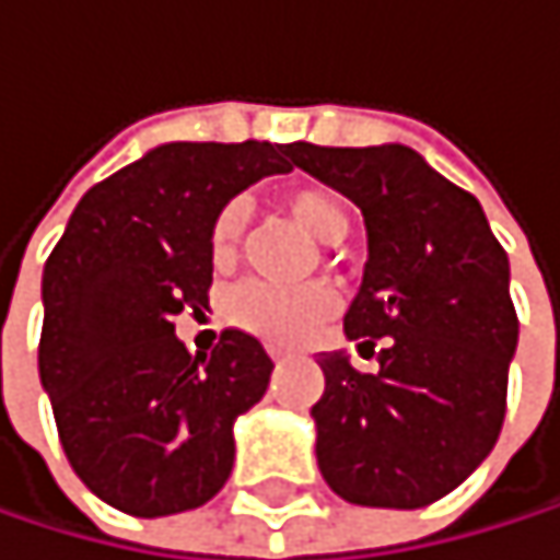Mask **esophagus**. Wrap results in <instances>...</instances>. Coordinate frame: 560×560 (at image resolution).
Masks as SVG:
<instances>
[{"label":"esophagus","instance_id":"1","mask_svg":"<svg viewBox=\"0 0 560 560\" xmlns=\"http://www.w3.org/2000/svg\"><path fill=\"white\" fill-rule=\"evenodd\" d=\"M270 357L280 363V360H287V350H283V347H270Z\"/></svg>","mask_w":560,"mask_h":560}]
</instances>
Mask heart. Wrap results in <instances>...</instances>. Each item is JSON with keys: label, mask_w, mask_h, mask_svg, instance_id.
Here are the masks:
<instances>
[{"label": "heart", "mask_w": 560, "mask_h": 560, "mask_svg": "<svg viewBox=\"0 0 560 560\" xmlns=\"http://www.w3.org/2000/svg\"><path fill=\"white\" fill-rule=\"evenodd\" d=\"M290 220L317 243H337L350 230V210L337 192L324 186H296L283 197ZM243 233V207L226 203L210 226L213 264H230ZM334 311V293L320 283L311 287H273V283H243L226 300V317L233 327L273 340L300 343L311 337Z\"/></svg>", "instance_id": "b5f03b06"}]
</instances>
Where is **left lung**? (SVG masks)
I'll list each match as a JSON object with an SVG mask.
<instances>
[{"label": "left lung", "mask_w": 560, "mask_h": 560, "mask_svg": "<svg viewBox=\"0 0 560 560\" xmlns=\"http://www.w3.org/2000/svg\"><path fill=\"white\" fill-rule=\"evenodd\" d=\"M290 160L363 213L368 267L347 340H381L377 374L320 353L311 407L324 481L350 504L413 511L491 454L517 350L511 267L481 203L400 143H290Z\"/></svg>", "instance_id": "8db88e82"}]
</instances>
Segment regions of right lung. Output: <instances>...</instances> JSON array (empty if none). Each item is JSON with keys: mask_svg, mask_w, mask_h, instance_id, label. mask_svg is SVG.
Listing matches in <instances>:
<instances>
[{"mask_svg": "<svg viewBox=\"0 0 560 560\" xmlns=\"http://www.w3.org/2000/svg\"><path fill=\"white\" fill-rule=\"evenodd\" d=\"M283 143H163L93 186L43 270L39 381L72 470L136 517L207 504L233 470V421L270 384L273 360L243 330L192 357L183 311L207 306L210 226Z\"/></svg>", "mask_w": 560, "mask_h": 560, "instance_id": "1", "label": "right lung"}]
</instances>
